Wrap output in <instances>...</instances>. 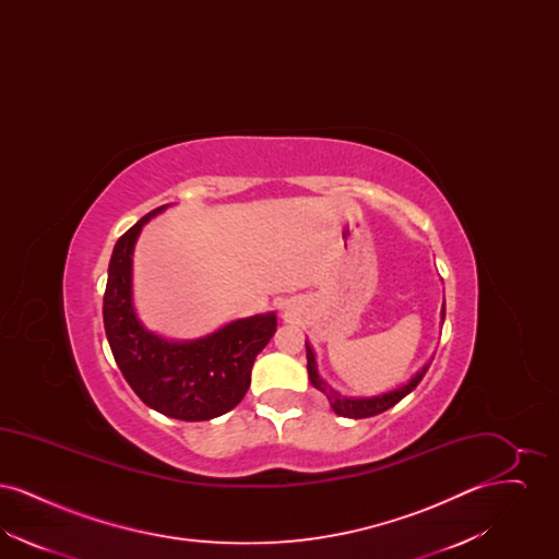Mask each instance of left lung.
Returning a JSON list of instances; mask_svg holds the SVG:
<instances>
[{
	"label": "left lung",
	"mask_w": 559,
	"mask_h": 559,
	"mask_svg": "<svg viewBox=\"0 0 559 559\" xmlns=\"http://www.w3.org/2000/svg\"><path fill=\"white\" fill-rule=\"evenodd\" d=\"M442 322H444V306H442ZM306 358H308V377H310V383L322 392L331 408L340 415V417H347V419H365V417H374L388 408H392L394 404H399L400 400L404 399L406 394H411L419 381L424 379L431 360L424 365L421 371L415 372L404 385H400L396 390H390L385 394H379V396H371V399H354V396H344L342 392H337L335 388H331L322 377H320L319 365H317V354L312 346L306 342Z\"/></svg>",
	"instance_id": "left-lung-1"
}]
</instances>
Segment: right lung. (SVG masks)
Instances as JSON below:
<instances>
[{
  "label": "right lung",
  "mask_w": 559,
  "mask_h": 559,
  "mask_svg": "<svg viewBox=\"0 0 559 559\" xmlns=\"http://www.w3.org/2000/svg\"><path fill=\"white\" fill-rule=\"evenodd\" d=\"M157 207L115 242L103 304L108 346L138 399L180 421H210L233 411L251 385L255 356L276 333V314L230 320L199 340H167L133 308V247Z\"/></svg>",
  "instance_id": "add662e5"
}]
</instances>
